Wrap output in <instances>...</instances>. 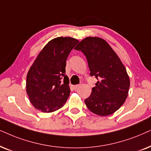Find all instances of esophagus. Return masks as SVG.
I'll return each instance as SVG.
<instances>
[{"label": "esophagus", "mask_w": 151, "mask_h": 151, "mask_svg": "<svg viewBox=\"0 0 151 151\" xmlns=\"http://www.w3.org/2000/svg\"><path fill=\"white\" fill-rule=\"evenodd\" d=\"M80 86H81V85H80V84H78V85H75V86H73V88H74V90H77L78 88H79Z\"/></svg>", "instance_id": "1"}]
</instances>
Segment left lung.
Segmentation results:
<instances>
[{
  "label": "left lung",
  "mask_w": 151,
  "mask_h": 151,
  "mask_svg": "<svg viewBox=\"0 0 151 151\" xmlns=\"http://www.w3.org/2000/svg\"><path fill=\"white\" fill-rule=\"evenodd\" d=\"M88 61L90 76L98 80L89 97L88 109L99 116L114 113L125 102L130 87L127 72L109 44L99 37H86L74 48Z\"/></svg>",
  "instance_id": "obj_1"
}]
</instances>
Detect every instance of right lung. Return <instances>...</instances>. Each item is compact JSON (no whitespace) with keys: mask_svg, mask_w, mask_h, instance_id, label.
Returning <instances> with one entry per match:
<instances>
[{"mask_svg":"<svg viewBox=\"0 0 151 151\" xmlns=\"http://www.w3.org/2000/svg\"><path fill=\"white\" fill-rule=\"evenodd\" d=\"M79 41L71 37H57L43 48L29 68L26 91L34 107L52 112L63 107L70 93L65 75L66 60Z\"/></svg>","mask_w":151,"mask_h":151,"instance_id":"1","label":"right lung"}]
</instances>
